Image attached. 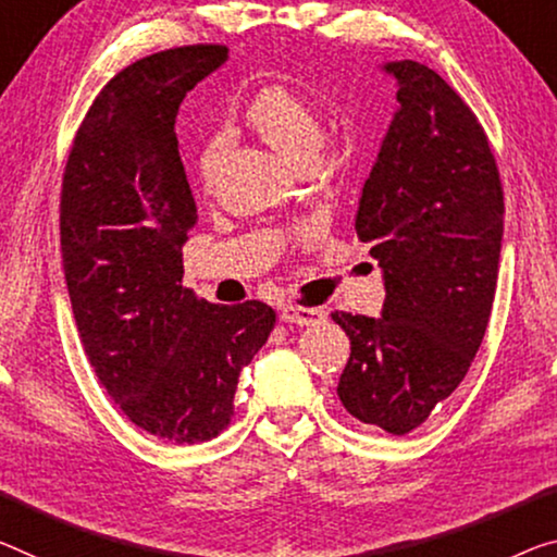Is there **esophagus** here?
Instances as JSON below:
<instances>
[{
    "mask_svg": "<svg viewBox=\"0 0 557 557\" xmlns=\"http://www.w3.org/2000/svg\"><path fill=\"white\" fill-rule=\"evenodd\" d=\"M326 311L323 308H313V306H301V304H284L281 308V321L286 323H296V326H315V323L326 321Z\"/></svg>",
    "mask_w": 557,
    "mask_h": 557,
    "instance_id": "34e87169",
    "label": "esophagus"
}]
</instances>
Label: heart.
Masks as SVG:
<instances>
[{
    "label": "heart",
    "instance_id": "b5f03b06",
    "mask_svg": "<svg viewBox=\"0 0 557 557\" xmlns=\"http://www.w3.org/2000/svg\"><path fill=\"white\" fill-rule=\"evenodd\" d=\"M244 124L249 126L263 144L288 159L290 164L304 169L315 159L323 139V124L315 104L301 91L286 84H263L256 89L242 109ZM224 144L211 139L196 157V174L203 189H213L221 166Z\"/></svg>",
    "mask_w": 557,
    "mask_h": 557
}]
</instances>
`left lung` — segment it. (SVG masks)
<instances>
[{
  "label": "left lung",
  "instance_id": "obj_1",
  "mask_svg": "<svg viewBox=\"0 0 557 557\" xmlns=\"http://www.w3.org/2000/svg\"><path fill=\"white\" fill-rule=\"evenodd\" d=\"M398 111L363 186L356 231L383 269L381 319L333 313L350 338L338 398L393 435L421 425L466 379L498 284L503 184L460 94L428 66L386 64Z\"/></svg>",
  "mask_w": 557,
  "mask_h": 557
}]
</instances>
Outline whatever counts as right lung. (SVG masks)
Masks as SVG:
<instances>
[{"label":"right lung","mask_w":557,"mask_h":557,"mask_svg":"<svg viewBox=\"0 0 557 557\" xmlns=\"http://www.w3.org/2000/svg\"><path fill=\"white\" fill-rule=\"evenodd\" d=\"M226 57L224 45H189L119 72L84 116L62 178L59 234L84 354L119 410L171 443L224 431L242 368L276 326L263 301L209 304L182 286L199 216L174 124Z\"/></svg>","instance_id":"right-lung-1"}]
</instances>
